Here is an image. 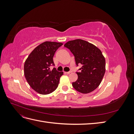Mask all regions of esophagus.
I'll return each instance as SVG.
<instances>
[{"instance_id":"34e87169","label":"esophagus","mask_w":134,"mask_h":134,"mask_svg":"<svg viewBox=\"0 0 134 134\" xmlns=\"http://www.w3.org/2000/svg\"><path fill=\"white\" fill-rule=\"evenodd\" d=\"M71 71H67V72H65V73L67 74H69L70 73H71Z\"/></svg>"}]
</instances>
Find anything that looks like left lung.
I'll list each match as a JSON object with an SVG mask.
<instances>
[{
	"mask_svg": "<svg viewBox=\"0 0 134 134\" xmlns=\"http://www.w3.org/2000/svg\"><path fill=\"white\" fill-rule=\"evenodd\" d=\"M64 46L75 57L76 65H82L76 72L78 79L72 83L76 91L84 94L95 90L100 84L106 71V60L100 49L94 44L81 39L67 42Z\"/></svg>",
	"mask_w": 134,
	"mask_h": 134,
	"instance_id": "obj_1",
	"label": "left lung"
}]
</instances>
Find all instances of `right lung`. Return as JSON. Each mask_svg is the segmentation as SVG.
Masks as SVG:
<instances>
[{
  "instance_id": "1",
  "label": "right lung",
  "mask_w": 134,
  "mask_h": 134,
  "mask_svg": "<svg viewBox=\"0 0 134 134\" xmlns=\"http://www.w3.org/2000/svg\"><path fill=\"white\" fill-rule=\"evenodd\" d=\"M63 43L46 41L36 47L28 56L24 65V74L30 87L41 94H48L58 87L63 71L54 68L53 57Z\"/></svg>"
}]
</instances>
